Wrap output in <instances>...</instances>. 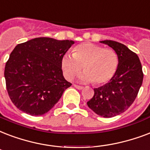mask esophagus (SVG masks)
Wrapping results in <instances>:
<instances>
[{"instance_id":"esophagus-1","label":"esophagus","mask_w":150,"mask_h":150,"mask_svg":"<svg viewBox=\"0 0 150 150\" xmlns=\"http://www.w3.org/2000/svg\"><path fill=\"white\" fill-rule=\"evenodd\" d=\"M74 86H75L76 89H78V90H83V86H79V85H74Z\"/></svg>"}]
</instances>
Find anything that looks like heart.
<instances>
[{"mask_svg": "<svg viewBox=\"0 0 150 150\" xmlns=\"http://www.w3.org/2000/svg\"><path fill=\"white\" fill-rule=\"evenodd\" d=\"M119 64L116 52L93 43H83L73 49L72 56L66 54L62 57L60 67L67 79H72L83 67L85 72L79 76L83 83L101 85L114 76Z\"/></svg>", "mask_w": 150, "mask_h": 150, "instance_id": "obj_1", "label": "heart"}]
</instances>
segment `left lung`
<instances>
[{
  "mask_svg": "<svg viewBox=\"0 0 150 150\" xmlns=\"http://www.w3.org/2000/svg\"><path fill=\"white\" fill-rule=\"evenodd\" d=\"M119 58L115 75L108 83L94 89L88 107L98 116L111 118L124 112L132 105L143 81V73L138 55L120 42L105 40Z\"/></svg>",
  "mask_w": 150,
  "mask_h": 150,
  "instance_id": "obj_1",
  "label": "left lung"
}]
</instances>
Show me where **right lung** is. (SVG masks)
Segmentation results:
<instances>
[{"mask_svg":"<svg viewBox=\"0 0 150 150\" xmlns=\"http://www.w3.org/2000/svg\"><path fill=\"white\" fill-rule=\"evenodd\" d=\"M74 43L36 38L15 47L5 64L4 78L9 98L19 110L42 116L58 102L71 86L63 76L60 61Z\"/></svg>","mask_w":150,"mask_h":150,"instance_id":"1","label":"right lung"}]
</instances>
